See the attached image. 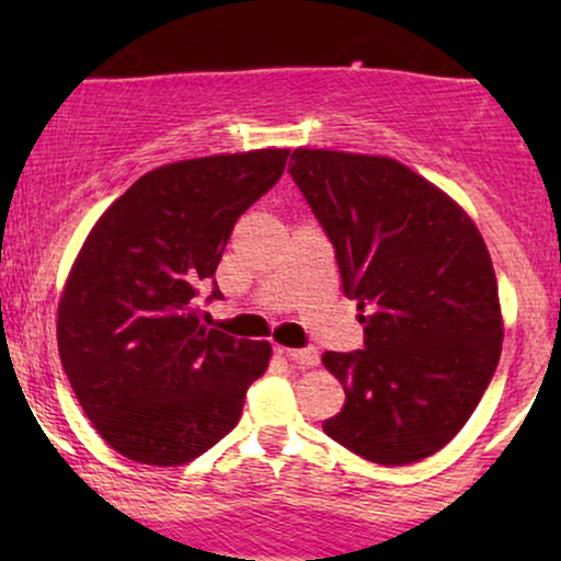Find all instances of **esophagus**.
I'll list each match as a JSON object with an SVG mask.
<instances>
[{"instance_id":"obj_1","label":"esophagus","mask_w":561,"mask_h":561,"mask_svg":"<svg viewBox=\"0 0 561 561\" xmlns=\"http://www.w3.org/2000/svg\"><path fill=\"white\" fill-rule=\"evenodd\" d=\"M278 352H283L288 359H294L298 367H317L319 365V352L313 347H306V350H286V347H278Z\"/></svg>"}]
</instances>
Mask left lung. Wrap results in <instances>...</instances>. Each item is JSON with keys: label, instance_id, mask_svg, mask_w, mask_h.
Wrapping results in <instances>:
<instances>
[{"label": "left lung", "instance_id": "obj_1", "mask_svg": "<svg viewBox=\"0 0 561 561\" xmlns=\"http://www.w3.org/2000/svg\"><path fill=\"white\" fill-rule=\"evenodd\" d=\"M290 160L365 324V350L321 357L347 396L324 432L370 462H419L455 439L501 359L488 244L455 198L393 158L296 148Z\"/></svg>", "mask_w": 561, "mask_h": 561}]
</instances>
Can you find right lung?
Returning a JSON list of instances; mask_svg holds the SVG:
<instances>
[{
  "label": "right lung",
  "mask_w": 561,
  "mask_h": 561,
  "mask_svg": "<svg viewBox=\"0 0 561 561\" xmlns=\"http://www.w3.org/2000/svg\"><path fill=\"white\" fill-rule=\"evenodd\" d=\"M288 152L152 168L83 240L58 301V355L83 413L122 457L186 465L240 421L271 342L206 329L191 301L217 271L234 221L283 175Z\"/></svg>",
  "instance_id": "obj_1"
}]
</instances>
